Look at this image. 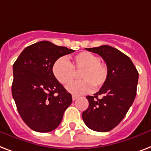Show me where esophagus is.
<instances>
[{
	"mask_svg": "<svg viewBox=\"0 0 151 151\" xmlns=\"http://www.w3.org/2000/svg\"><path fill=\"white\" fill-rule=\"evenodd\" d=\"M72 100H73V101H75V100L78 99L79 97L77 96V95H74V94H73V95H72Z\"/></svg>",
	"mask_w": 151,
	"mask_h": 151,
	"instance_id": "1",
	"label": "esophagus"
}]
</instances>
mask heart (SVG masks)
I'll list each match as a JSON object with an SVG mask.
<instances>
[{
  "label": "heart",
  "mask_w": 151,
  "mask_h": 151,
  "mask_svg": "<svg viewBox=\"0 0 151 151\" xmlns=\"http://www.w3.org/2000/svg\"><path fill=\"white\" fill-rule=\"evenodd\" d=\"M52 74L57 81L67 85L74 80L76 72L79 71L80 81L68 85V91L73 94H83L91 92L93 87L103 86L109 76V68L100 61L97 55L90 52H81L69 61L65 58L57 59L52 65Z\"/></svg>",
  "instance_id": "heart-1"
}]
</instances>
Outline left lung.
Masks as SVG:
<instances>
[{"instance_id":"left-lung-1","label":"left lung","mask_w":151,"mask_h":151,"mask_svg":"<svg viewBox=\"0 0 151 151\" xmlns=\"http://www.w3.org/2000/svg\"><path fill=\"white\" fill-rule=\"evenodd\" d=\"M86 50L103 58L109 68V76L99 92L86 96L89 106L82 117L91 130L106 132L120 124L132 105L139 72L132 60L116 48L101 45Z\"/></svg>"}]
</instances>
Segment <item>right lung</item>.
Here are the masks:
<instances>
[{"instance_id":"right-lung-1","label":"right lung","mask_w":151,"mask_h":151,"mask_svg":"<svg viewBox=\"0 0 151 151\" xmlns=\"http://www.w3.org/2000/svg\"><path fill=\"white\" fill-rule=\"evenodd\" d=\"M75 50L42 41L26 47L13 65L12 94L25 124L38 132H49L61 122L72 94L52 74L60 57Z\"/></svg>"}]
</instances>
